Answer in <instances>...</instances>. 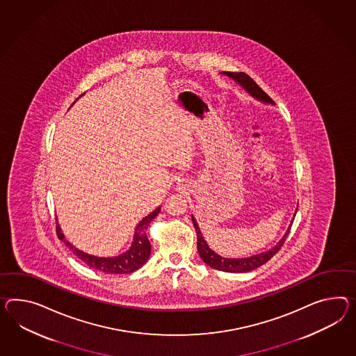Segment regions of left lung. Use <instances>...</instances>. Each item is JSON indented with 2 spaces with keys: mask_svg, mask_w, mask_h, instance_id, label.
<instances>
[{
  "mask_svg": "<svg viewBox=\"0 0 356 356\" xmlns=\"http://www.w3.org/2000/svg\"><path fill=\"white\" fill-rule=\"evenodd\" d=\"M225 74H227L228 77H232L238 85H241L246 92H249L252 97L257 98L258 101L264 102V103H271V104L274 103V101L246 73L225 72ZM192 223H193L195 229H196V234H197V252L200 254L201 259L208 266H210V267L219 270V271H225V273H248V271H252V270L258 268L259 266H262L267 261H270L280 250V248L284 245V241H285V238L289 235V231H291V227L288 228V231L285 232L283 238L273 249H270V250H267L264 253H261V254L252 255V257H248V258L236 259V258H223V257L217 254L216 252H213L210 249L209 245L207 244V241L204 240L200 227H199L197 222L193 218V216H192Z\"/></svg>",
  "mask_w": 356,
  "mask_h": 356,
  "instance_id": "1",
  "label": "left lung"
}]
</instances>
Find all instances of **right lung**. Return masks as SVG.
<instances>
[{
  "mask_svg": "<svg viewBox=\"0 0 356 356\" xmlns=\"http://www.w3.org/2000/svg\"><path fill=\"white\" fill-rule=\"evenodd\" d=\"M159 211H160V207L138 223L134 240L130 249L118 257H111V258L95 257L76 249L72 244H70V241L64 238L58 222H56V235L65 243V245L70 248V250H72L73 254L79 257V259H81L82 262H85L92 268L106 274H129L140 268L143 264H146L148 257L151 254V243L147 237L146 231L148 225L159 214Z\"/></svg>",
  "mask_w": 356,
  "mask_h": 356,
  "instance_id": "right-lung-1",
  "label": "right lung"
}]
</instances>
